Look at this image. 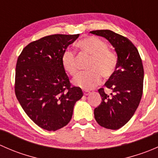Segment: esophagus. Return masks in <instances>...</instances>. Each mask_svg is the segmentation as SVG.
I'll list each match as a JSON object with an SVG mask.
<instances>
[{"mask_svg":"<svg viewBox=\"0 0 158 158\" xmlns=\"http://www.w3.org/2000/svg\"><path fill=\"white\" fill-rule=\"evenodd\" d=\"M90 93H91V92H89V91H88V90H83V94L85 95H88Z\"/></svg>","mask_w":158,"mask_h":158,"instance_id":"34e87169","label":"esophagus"}]
</instances>
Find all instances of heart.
Returning a JSON list of instances; mask_svg holds the SVG:
<instances>
[{
    "instance_id": "obj_1",
    "label": "heart",
    "mask_w": 158,
    "mask_h": 158,
    "mask_svg": "<svg viewBox=\"0 0 158 158\" xmlns=\"http://www.w3.org/2000/svg\"><path fill=\"white\" fill-rule=\"evenodd\" d=\"M78 48L83 55L91 57L87 69L89 72L79 74L73 83L84 89H91L100 83L102 76L109 79L115 73L118 56L108 48V44L97 36H87L77 43ZM62 66L70 76H76L79 72L77 58L73 51L66 49L61 57Z\"/></svg>"
}]
</instances>
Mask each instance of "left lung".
Wrapping results in <instances>:
<instances>
[{"label":"left lung","instance_id":"obj_1","mask_svg":"<svg viewBox=\"0 0 158 158\" xmlns=\"http://www.w3.org/2000/svg\"><path fill=\"white\" fill-rule=\"evenodd\" d=\"M109 41L118 56L114 74L105 83L111 92L98 89L102 102L94 110L96 122L102 127L117 130L131 118L143 93L144 68L138 49L128 38L109 30L90 31Z\"/></svg>","mask_w":158,"mask_h":158}]
</instances>
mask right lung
<instances>
[{
  "label": "right lung",
  "mask_w": 158,
  "mask_h": 158,
  "mask_svg": "<svg viewBox=\"0 0 158 158\" xmlns=\"http://www.w3.org/2000/svg\"><path fill=\"white\" fill-rule=\"evenodd\" d=\"M79 36H44L25 47L17 59V100L36 125L49 131L69 123L75 104L83 95L79 87L71 85L61 62L63 52Z\"/></svg>",
  "instance_id": "right-lung-1"
}]
</instances>
